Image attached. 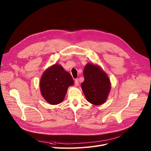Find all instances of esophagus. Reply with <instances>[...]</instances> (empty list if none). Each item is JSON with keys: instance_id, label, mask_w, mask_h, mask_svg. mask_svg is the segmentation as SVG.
<instances>
[{"instance_id": "esophagus-1", "label": "esophagus", "mask_w": 151, "mask_h": 151, "mask_svg": "<svg viewBox=\"0 0 151 151\" xmlns=\"http://www.w3.org/2000/svg\"><path fill=\"white\" fill-rule=\"evenodd\" d=\"M74 83H75V85H76V86L78 85V80L77 78L75 80V81H74Z\"/></svg>"}]
</instances>
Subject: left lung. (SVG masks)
Segmentation results:
<instances>
[{"label":"left lung","instance_id":"left-lung-1","mask_svg":"<svg viewBox=\"0 0 151 151\" xmlns=\"http://www.w3.org/2000/svg\"><path fill=\"white\" fill-rule=\"evenodd\" d=\"M84 81L82 89L86 100L94 105L103 104L107 99L111 89L110 79L102 68L87 63L83 70Z\"/></svg>","mask_w":151,"mask_h":151}]
</instances>
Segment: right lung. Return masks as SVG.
Returning a JSON list of instances; mask_svg holds the SVG:
<instances>
[{
    "instance_id": "right-lung-1",
    "label": "right lung",
    "mask_w": 151,
    "mask_h": 151,
    "mask_svg": "<svg viewBox=\"0 0 151 151\" xmlns=\"http://www.w3.org/2000/svg\"><path fill=\"white\" fill-rule=\"evenodd\" d=\"M74 85L73 78L60 65L47 68L41 78V93L49 104L57 105L63 102L69 86Z\"/></svg>"
}]
</instances>
